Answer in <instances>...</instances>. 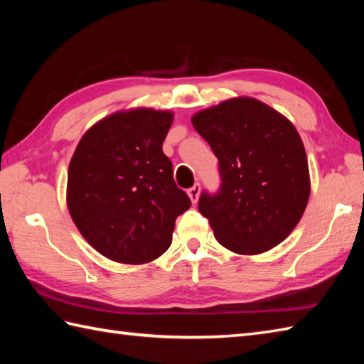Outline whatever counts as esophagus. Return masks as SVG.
Wrapping results in <instances>:
<instances>
[{"label": "esophagus", "instance_id": "1", "mask_svg": "<svg viewBox=\"0 0 364 364\" xmlns=\"http://www.w3.org/2000/svg\"><path fill=\"white\" fill-rule=\"evenodd\" d=\"M188 194H189L191 202H192V203H197L198 196H200V184H198V183H196L194 186H192V188L188 191Z\"/></svg>", "mask_w": 364, "mask_h": 364}]
</instances>
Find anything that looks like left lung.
I'll return each mask as SVG.
<instances>
[{"label": "left lung", "instance_id": "left-lung-1", "mask_svg": "<svg viewBox=\"0 0 364 364\" xmlns=\"http://www.w3.org/2000/svg\"><path fill=\"white\" fill-rule=\"evenodd\" d=\"M192 125L219 159V191L198 198L219 244L257 255L284 241L310 197L305 146L292 123L241 97L197 112Z\"/></svg>", "mask_w": 364, "mask_h": 364}]
</instances>
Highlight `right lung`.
<instances>
[{
	"label": "right lung",
	"instance_id": "obj_1",
	"mask_svg": "<svg viewBox=\"0 0 364 364\" xmlns=\"http://www.w3.org/2000/svg\"><path fill=\"white\" fill-rule=\"evenodd\" d=\"M168 111L115 112L82 136L68 166L67 205L84 239L125 264L156 259L172 244L175 220L189 210L162 142Z\"/></svg>",
	"mask_w": 364,
	"mask_h": 364
}]
</instances>
